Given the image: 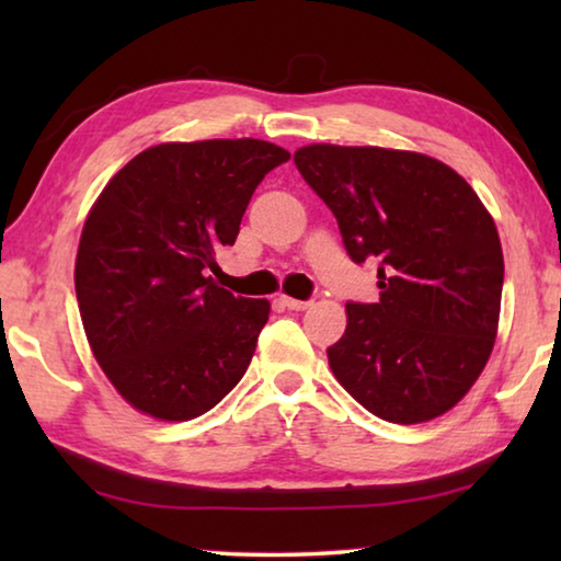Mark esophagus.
I'll use <instances>...</instances> for the list:
<instances>
[{
    "label": "esophagus",
    "mask_w": 561,
    "mask_h": 561,
    "mask_svg": "<svg viewBox=\"0 0 561 561\" xmlns=\"http://www.w3.org/2000/svg\"><path fill=\"white\" fill-rule=\"evenodd\" d=\"M282 304L291 311H304L307 307H311V301H301V299H291V297H282Z\"/></svg>",
    "instance_id": "obj_1"
}]
</instances>
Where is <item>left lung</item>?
I'll return each instance as SVG.
<instances>
[{
  "label": "left lung",
  "mask_w": 561,
  "mask_h": 561,
  "mask_svg": "<svg viewBox=\"0 0 561 561\" xmlns=\"http://www.w3.org/2000/svg\"><path fill=\"white\" fill-rule=\"evenodd\" d=\"M294 163L334 213L348 257L378 267L381 299L346 304L331 371L383 421L450 411L497 334L505 262L485 205L453 168L411 150L317 144Z\"/></svg>",
  "instance_id": "1"
}]
</instances>
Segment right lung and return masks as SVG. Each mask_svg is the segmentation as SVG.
Segmentation results:
<instances>
[{
	"instance_id": "obj_1",
	"label": "right lung",
	"mask_w": 561,
	"mask_h": 561,
	"mask_svg": "<svg viewBox=\"0 0 561 561\" xmlns=\"http://www.w3.org/2000/svg\"><path fill=\"white\" fill-rule=\"evenodd\" d=\"M287 160L254 138L163 144L103 187L76 254V299L93 356L133 408L190 421L240 383L270 301L217 287L215 254Z\"/></svg>"
}]
</instances>
